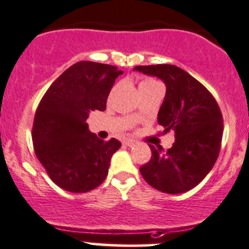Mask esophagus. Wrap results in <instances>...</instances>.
I'll return each instance as SVG.
<instances>
[{
	"mask_svg": "<svg viewBox=\"0 0 249 249\" xmlns=\"http://www.w3.org/2000/svg\"><path fill=\"white\" fill-rule=\"evenodd\" d=\"M124 144L127 145V146L132 147V146H134V145H135V140H133V139H125V140H124Z\"/></svg>",
	"mask_w": 249,
	"mask_h": 249,
	"instance_id": "obj_1",
	"label": "esophagus"
}]
</instances>
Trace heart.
<instances>
[{
  "mask_svg": "<svg viewBox=\"0 0 249 249\" xmlns=\"http://www.w3.org/2000/svg\"><path fill=\"white\" fill-rule=\"evenodd\" d=\"M152 85H157L156 81L154 80H144L142 83H140V87H144V86H152ZM137 115V114H135Z\"/></svg>",
  "mask_w": 249,
  "mask_h": 249,
  "instance_id": "1",
  "label": "heart"
}]
</instances>
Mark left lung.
I'll return each instance as SVG.
<instances>
[{
	"label": "left lung",
	"instance_id": "obj_1",
	"mask_svg": "<svg viewBox=\"0 0 249 249\" xmlns=\"http://www.w3.org/2000/svg\"><path fill=\"white\" fill-rule=\"evenodd\" d=\"M133 70L163 81L166 95L157 122L163 133L176 134L166 152L150 145L151 160L140 173L162 193H186L203 180L218 159L224 129L220 109L207 88L178 66L159 64Z\"/></svg>",
	"mask_w": 249,
	"mask_h": 249
}]
</instances>
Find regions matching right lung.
Returning <instances> with one entry per match:
<instances>
[{"label": "right lung", "instance_id": "obj_1", "mask_svg": "<svg viewBox=\"0 0 249 249\" xmlns=\"http://www.w3.org/2000/svg\"><path fill=\"white\" fill-rule=\"evenodd\" d=\"M122 73L116 66L80 61L64 71L42 98L34 120V149L52 180L64 190L88 193L107 178L121 142L99 139L86 121L93 110L107 109V95Z\"/></svg>", "mask_w": 249, "mask_h": 249}]
</instances>
